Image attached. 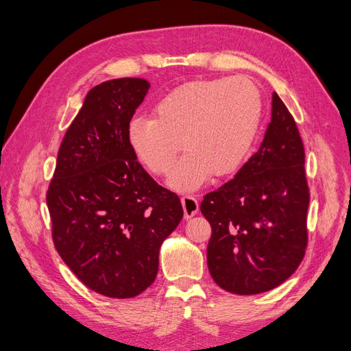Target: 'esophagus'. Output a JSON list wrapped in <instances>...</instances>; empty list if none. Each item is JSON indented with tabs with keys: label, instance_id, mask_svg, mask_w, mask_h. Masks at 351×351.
Here are the masks:
<instances>
[{
	"label": "esophagus",
	"instance_id": "obj_1",
	"mask_svg": "<svg viewBox=\"0 0 351 351\" xmlns=\"http://www.w3.org/2000/svg\"><path fill=\"white\" fill-rule=\"evenodd\" d=\"M180 202H182V207H184V214H185V219H191L194 217L195 214L198 213V201L194 195H185L180 198Z\"/></svg>",
	"mask_w": 351,
	"mask_h": 351
}]
</instances>
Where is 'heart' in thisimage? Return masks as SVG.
<instances>
[{
	"mask_svg": "<svg viewBox=\"0 0 351 351\" xmlns=\"http://www.w3.org/2000/svg\"><path fill=\"white\" fill-rule=\"evenodd\" d=\"M263 99L246 78H204L171 90L153 117H135L127 130L132 154L154 175L171 173L176 189H194L211 175L226 176L250 156L261 125ZM183 143H180V141Z\"/></svg>",
	"mask_w": 351,
	"mask_h": 351,
	"instance_id": "heart-1",
	"label": "heart"
}]
</instances>
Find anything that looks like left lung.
Listing matches in <instances>:
<instances>
[{"mask_svg": "<svg viewBox=\"0 0 351 351\" xmlns=\"http://www.w3.org/2000/svg\"><path fill=\"white\" fill-rule=\"evenodd\" d=\"M309 199L300 132L274 93L258 152L201 202L211 226L207 264L213 280L234 295H258L285 282L306 251Z\"/></svg>", "mask_w": 351, "mask_h": 351, "instance_id": "obj_1", "label": "left lung"}]
</instances>
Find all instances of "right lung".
I'll list each match as a JSON object with an SVG mask.
<instances>
[{"instance_id":"add662e5","label":"right lung","mask_w":351,"mask_h":351,"mask_svg":"<svg viewBox=\"0 0 351 351\" xmlns=\"http://www.w3.org/2000/svg\"><path fill=\"white\" fill-rule=\"evenodd\" d=\"M149 88L143 78H115L90 90L47 192L55 250L83 285L115 299L152 285L160 245L184 216L179 197L144 171L127 141Z\"/></svg>"}]
</instances>
